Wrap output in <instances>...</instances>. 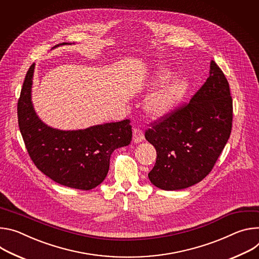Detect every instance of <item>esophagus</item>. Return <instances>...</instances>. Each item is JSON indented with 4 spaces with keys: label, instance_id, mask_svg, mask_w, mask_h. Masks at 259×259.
<instances>
[{
    "label": "esophagus",
    "instance_id": "obj_1",
    "mask_svg": "<svg viewBox=\"0 0 259 259\" xmlns=\"http://www.w3.org/2000/svg\"><path fill=\"white\" fill-rule=\"evenodd\" d=\"M143 140H144V133L141 128H134L133 131V141L136 144L138 143H141Z\"/></svg>",
    "mask_w": 259,
    "mask_h": 259
}]
</instances>
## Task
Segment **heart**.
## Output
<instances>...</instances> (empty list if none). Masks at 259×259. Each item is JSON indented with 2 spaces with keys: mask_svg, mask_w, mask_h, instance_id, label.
Here are the masks:
<instances>
[{
  "mask_svg": "<svg viewBox=\"0 0 259 259\" xmlns=\"http://www.w3.org/2000/svg\"><path fill=\"white\" fill-rule=\"evenodd\" d=\"M169 71L157 70L153 77V84L157 85L169 77ZM188 83L183 78H175L152 92L146 99L144 108L153 118H160L167 115L183 99L187 92Z\"/></svg>",
  "mask_w": 259,
  "mask_h": 259,
  "instance_id": "b5f03b06",
  "label": "heart"
}]
</instances>
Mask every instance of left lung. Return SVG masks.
<instances>
[{
    "label": "left lung",
    "instance_id": "8db88e82",
    "mask_svg": "<svg viewBox=\"0 0 259 259\" xmlns=\"http://www.w3.org/2000/svg\"><path fill=\"white\" fill-rule=\"evenodd\" d=\"M233 100L228 82L214 61L210 75L190 102L154 122L145 133L156 149L148 174L163 190H180L212 170L232 133Z\"/></svg>",
    "mask_w": 259,
    "mask_h": 259
}]
</instances>
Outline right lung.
Instances as JSON below:
<instances>
[{"label": "right lung", "instance_id": "right-lung-1", "mask_svg": "<svg viewBox=\"0 0 259 259\" xmlns=\"http://www.w3.org/2000/svg\"><path fill=\"white\" fill-rule=\"evenodd\" d=\"M71 43H62L53 48ZM35 64L28 69L17 104L18 125L35 165L54 182L90 190L106 178L112 152L127 146L132 125L125 119L84 130L62 131L45 124L32 103Z\"/></svg>", "mask_w": 259, "mask_h": 259}]
</instances>
